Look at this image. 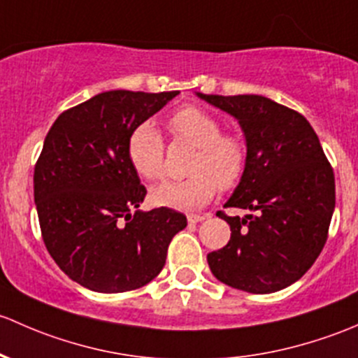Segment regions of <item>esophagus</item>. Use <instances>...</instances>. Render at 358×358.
I'll use <instances>...</instances> for the list:
<instances>
[{"instance_id":"34e87169","label":"esophagus","mask_w":358,"mask_h":358,"mask_svg":"<svg viewBox=\"0 0 358 358\" xmlns=\"http://www.w3.org/2000/svg\"><path fill=\"white\" fill-rule=\"evenodd\" d=\"M205 219L206 215H201V213H189V215H187V222L189 224H198Z\"/></svg>"}]
</instances>
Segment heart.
I'll return each mask as SVG.
<instances>
[{
    "instance_id": "1",
    "label": "heart",
    "mask_w": 358,
    "mask_h": 358,
    "mask_svg": "<svg viewBox=\"0 0 358 358\" xmlns=\"http://www.w3.org/2000/svg\"><path fill=\"white\" fill-rule=\"evenodd\" d=\"M176 136L198 148L191 165V178L165 180L150 191L153 205L172 210L201 208L215 196L217 187L231 189L239 182L246 169L245 145L236 136L222 134V125L203 110H179L169 120ZM127 157L132 169L145 179L164 176L165 146L160 132L152 122L136 125L127 139Z\"/></svg>"
}]
</instances>
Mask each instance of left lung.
<instances>
[{
  "instance_id": "left-lung-1",
  "label": "left lung",
  "mask_w": 358,
  "mask_h": 358,
  "mask_svg": "<svg viewBox=\"0 0 358 358\" xmlns=\"http://www.w3.org/2000/svg\"><path fill=\"white\" fill-rule=\"evenodd\" d=\"M196 96L238 120L246 169L217 215L231 227L224 248L206 255L224 285L267 294L296 282L322 252L334 212V174L308 120L260 94Z\"/></svg>"
}]
</instances>
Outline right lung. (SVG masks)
I'll return each instance as SVG.
<instances>
[{"instance_id": "right-lung-1", "label": "right lung", "mask_w": 358, "mask_h": 358, "mask_svg": "<svg viewBox=\"0 0 358 358\" xmlns=\"http://www.w3.org/2000/svg\"><path fill=\"white\" fill-rule=\"evenodd\" d=\"M178 94L105 91L62 113L46 134L34 169L39 226L58 267L84 288L124 293L148 285L187 226L172 208L139 210L146 187L127 157L132 129Z\"/></svg>"}]
</instances>
